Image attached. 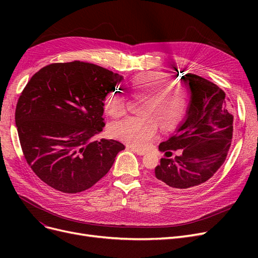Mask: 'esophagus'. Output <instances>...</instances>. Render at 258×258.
I'll return each mask as SVG.
<instances>
[{"instance_id":"esophagus-1","label":"esophagus","mask_w":258,"mask_h":258,"mask_svg":"<svg viewBox=\"0 0 258 258\" xmlns=\"http://www.w3.org/2000/svg\"><path fill=\"white\" fill-rule=\"evenodd\" d=\"M132 151H134L135 153H137L138 155H140V156H142V155H145L146 154V152L145 151H142V150H139V148H136V147H132L131 148Z\"/></svg>"}]
</instances>
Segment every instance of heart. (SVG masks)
Segmentation results:
<instances>
[{"instance_id": "1", "label": "heart", "mask_w": 258, "mask_h": 258, "mask_svg": "<svg viewBox=\"0 0 258 258\" xmlns=\"http://www.w3.org/2000/svg\"><path fill=\"white\" fill-rule=\"evenodd\" d=\"M131 93L145 98L140 107L143 115L130 116L113 122L110 135L119 141L138 148L146 147L159 129H172L182 121L188 107V93L182 84L172 83L163 72L151 71L135 75L130 80ZM128 98L123 91L112 89L103 101L104 111L114 118L127 111Z\"/></svg>"}]
</instances>
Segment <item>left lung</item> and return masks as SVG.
<instances>
[{
  "label": "left lung",
  "mask_w": 258,
  "mask_h": 258,
  "mask_svg": "<svg viewBox=\"0 0 258 258\" xmlns=\"http://www.w3.org/2000/svg\"><path fill=\"white\" fill-rule=\"evenodd\" d=\"M191 97L186 118L174 136L159 144L167 157L155 168V176L174 189H190L204 184L222 167L227 157L233 131L232 104L217 85L187 73ZM181 156L169 159L172 151Z\"/></svg>",
  "instance_id": "1"
}]
</instances>
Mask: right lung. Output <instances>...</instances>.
Segmentation results:
<instances>
[{"mask_svg": "<svg viewBox=\"0 0 258 258\" xmlns=\"http://www.w3.org/2000/svg\"><path fill=\"white\" fill-rule=\"evenodd\" d=\"M122 76L81 61L36 72L18 99L15 120L23 156L44 183L66 194L90 188L124 145L95 141L105 126L103 101Z\"/></svg>", "mask_w": 258, "mask_h": 258, "instance_id": "right-lung-1", "label": "right lung"}]
</instances>
